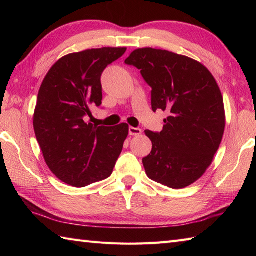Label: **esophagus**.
I'll return each mask as SVG.
<instances>
[{
	"label": "esophagus",
	"instance_id": "obj_1",
	"mask_svg": "<svg viewBox=\"0 0 256 256\" xmlns=\"http://www.w3.org/2000/svg\"><path fill=\"white\" fill-rule=\"evenodd\" d=\"M128 133H130V135H132V136H138V135H140V134H142V130L138 128L130 126V128H128Z\"/></svg>",
	"mask_w": 256,
	"mask_h": 256
}]
</instances>
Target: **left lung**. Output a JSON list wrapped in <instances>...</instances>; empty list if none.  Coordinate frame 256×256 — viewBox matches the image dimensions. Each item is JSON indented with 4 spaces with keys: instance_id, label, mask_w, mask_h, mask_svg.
Instances as JSON below:
<instances>
[{
    "instance_id": "8db88e82",
    "label": "left lung",
    "mask_w": 256,
    "mask_h": 256,
    "mask_svg": "<svg viewBox=\"0 0 256 256\" xmlns=\"http://www.w3.org/2000/svg\"><path fill=\"white\" fill-rule=\"evenodd\" d=\"M125 64L140 70L152 88V108L167 111L160 133L146 130L153 144L143 158L146 175L172 189L197 182L211 165L226 128L224 98L214 76L187 56L138 48Z\"/></svg>"
}]
</instances>
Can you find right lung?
I'll return each instance as SVG.
<instances>
[{
    "mask_svg": "<svg viewBox=\"0 0 256 256\" xmlns=\"http://www.w3.org/2000/svg\"><path fill=\"white\" fill-rule=\"evenodd\" d=\"M125 47L69 54L50 69L38 91L32 124L47 166L72 187L111 176L128 135V125L98 126L88 122L102 101L101 74L124 55Z\"/></svg>",
    "mask_w": 256,
    "mask_h": 256,
    "instance_id": "obj_1",
    "label": "right lung"
}]
</instances>
